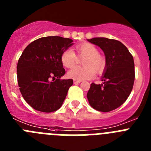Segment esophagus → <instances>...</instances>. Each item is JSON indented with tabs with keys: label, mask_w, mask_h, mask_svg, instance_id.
Segmentation results:
<instances>
[{
	"label": "esophagus",
	"mask_w": 151,
	"mask_h": 151,
	"mask_svg": "<svg viewBox=\"0 0 151 151\" xmlns=\"http://www.w3.org/2000/svg\"><path fill=\"white\" fill-rule=\"evenodd\" d=\"M82 82V81H78V80H74V84H78L80 82Z\"/></svg>",
	"instance_id": "obj_1"
}]
</instances>
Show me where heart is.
I'll use <instances>...</instances> for the list:
<instances>
[{
	"label": "heart",
	"instance_id": "heart-1",
	"mask_svg": "<svg viewBox=\"0 0 151 151\" xmlns=\"http://www.w3.org/2000/svg\"><path fill=\"white\" fill-rule=\"evenodd\" d=\"M76 50L80 57H85L82 63L84 66L74 67L70 69L67 73L69 78L78 81L91 79L94 76L95 72L99 73L102 71L104 67L105 60L98 54V50L94 45L82 44L76 47ZM76 56L70 49L64 50L61 54L60 61L66 68L73 67L76 63Z\"/></svg>",
	"mask_w": 151,
	"mask_h": 151
}]
</instances>
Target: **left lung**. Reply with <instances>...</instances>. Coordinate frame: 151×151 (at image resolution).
I'll use <instances>...</instances> for the list:
<instances>
[{"label":"left lung","mask_w":151,"mask_h":151,"mask_svg":"<svg viewBox=\"0 0 151 151\" xmlns=\"http://www.w3.org/2000/svg\"><path fill=\"white\" fill-rule=\"evenodd\" d=\"M88 41L104 51L106 65L101 76L102 84H91L88 100L95 110L110 112L125 102L132 90L134 63L132 55L120 41L106 38H94Z\"/></svg>","instance_id":"left-lung-1"}]
</instances>
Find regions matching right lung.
Here are the masks:
<instances>
[{
  "label": "right lung",
  "mask_w": 151,
  "mask_h": 151,
  "mask_svg": "<svg viewBox=\"0 0 151 151\" xmlns=\"http://www.w3.org/2000/svg\"><path fill=\"white\" fill-rule=\"evenodd\" d=\"M73 40L48 36L32 41L22 52L17 63V80L25 101L44 113L62 106L73 79H60L66 73L60 57L73 45Z\"/></svg>",
  "instance_id": "right-lung-1"
}]
</instances>
